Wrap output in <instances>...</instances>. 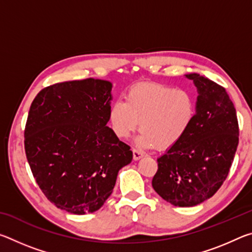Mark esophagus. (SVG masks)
I'll return each mask as SVG.
<instances>
[{
	"mask_svg": "<svg viewBox=\"0 0 252 252\" xmlns=\"http://www.w3.org/2000/svg\"><path fill=\"white\" fill-rule=\"evenodd\" d=\"M132 152H133V159L134 160L141 159V158L144 156V153L141 150H139V149H132Z\"/></svg>",
	"mask_w": 252,
	"mask_h": 252,
	"instance_id": "34e87169",
	"label": "esophagus"
}]
</instances>
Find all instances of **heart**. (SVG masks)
Masks as SVG:
<instances>
[{"label":"heart","instance_id":"1","mask_svg":"<svg viewBox=\"0 0 252 252\" xmlns=\"http://www.w3.org/2000/svg\"><path fill=\"white\" fill-rule=\"evenodd\" d=\"M197 113V100L185 88L163 83H141L130 88L125 102L110 106L109 121L119 139H126L139 126L136 143L144 148L167 150L176 146L190 130Z\"/></svg>","mask_w":252,"mask_h":252}]
</instances>
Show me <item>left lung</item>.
I'll return each instance as SVG.
<instances>
[{"label":"left lung","mask_w":252,"mask_h":252,"mask_svg":"<svg viewBox=\"0 0 252 252\" xmlns=\"http://www.w3.org/2000/svg\"><path fill=\"white\" fill-rule=\"evenodd\" d=\"M198 90L197 113L180 142L158 158L156 192L177 207L211 198L228 177L239 143L236 109L223 87L198 73L186 75Z\"/></svg>","instance_id":"obj_1"}]
</instances>
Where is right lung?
<instances>
[{"label": "right lung", "instance_id": "1", "mask_svg": "<svg viewBox=\"0 0 252 252\" xmlns=\"http://www.w3.org/2000/svg\"><path fill=\"white\" fill-rule=\"evenodd\" d=\"M111 89L92 78L55 83L29 111L24 148L33 177L54 206L74 215L99 210L132 161L130 147L106 126Z\"/></svg>", "mask_w": 252, "mask_h": 252}]
</instances>
